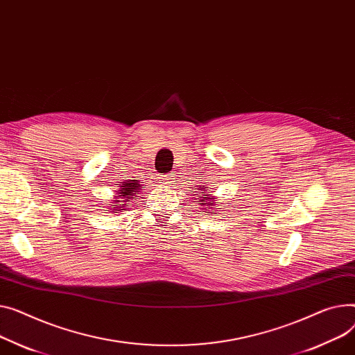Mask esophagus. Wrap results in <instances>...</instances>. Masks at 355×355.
<instances>
[{
	"label": "esophagus",
	"mask_w": 355,
	"mask_h": 355,
	"mask_svg": "<svg viewBox=\"0 0 355 355\" xmlns=\"http://www.w3.org/2000/svg\"><path fill=\"white\" fill-rule=\"evenodd\" d=\"M173 180H174V175H164V177H161V184H164V185H168V184H173Z\"/></svg>",
	"instance_id": "obj_1"
}]
</instances>
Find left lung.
<instances>
[{
    "instance_id": "left-lung-1",
    "label": "left lung",
    "mask_w": 355,
    "mask_h": 355,
    "mask_svg": "<svg viewBox=\"0 0 355 355\" xmlns=\"http://www.w3.org/2000/svg\"><path fill=\"white\" fill-rule=\"evenodd\" d=\"M201 188H202V185H201ZM204 197H202V200H200V202L202 204V205H206L207 203L209 204L207 206V208H209V205H214V202H211V200H209V197H211V194H208L205 190H204V193H201Z\"/></svg>"
}]
</instances>
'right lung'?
Returning a JSON list of instances; mask_svg holds the SVG:
<instances>
[{
  "mask_svg": "<svg viewBox=\"0 0 355 355\" xmlns=\"http://www.w3.org/2000/svg\"><path fill=\"white\" fill-rule=\"evenodd\" d=\"M121 188H120V193H116L118 196L115 197L116 200H114V202H115V208H118V209H115V211H120V209H123L125 205H128L130 202V200H127V198H135V197H132L134 194H135V191H137V188L139 187V182H135V180H130V181H127L125 184H123V185H120ZM144 188V187H143ZM118 198H121V200H118ZM120 202H124V205H120ZM107 211V209H105Z\"/></svg>",
  "mask_w": 355,
  "mask_h": 355,
  "instance_id": "obj_1",
  "label": "right lung"
}]
</instances>
